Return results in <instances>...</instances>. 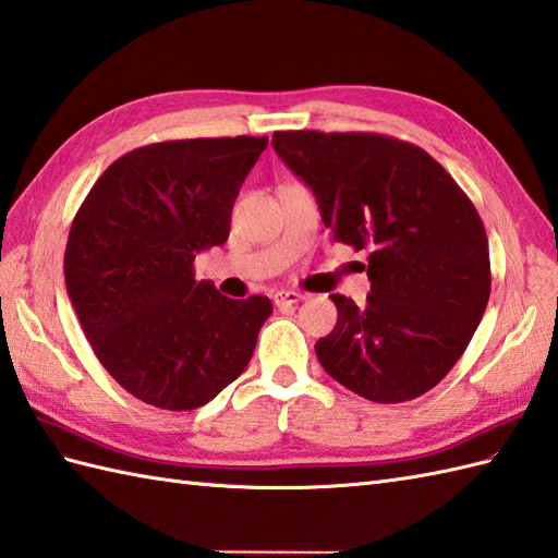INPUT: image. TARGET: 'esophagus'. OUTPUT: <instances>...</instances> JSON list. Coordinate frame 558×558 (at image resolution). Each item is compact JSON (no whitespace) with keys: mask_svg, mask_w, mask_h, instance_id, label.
<instances>
[{"mask_svg":"<svg viewBox=\"0 0 558 558\" xmlns=\"http://www.w3.org/2000/svg\"><path fill=\"white\" fill-rule=\"evenodd\" d=\"M301 301H305V295L299 291H277L275 293V305L277 307H291V305H299Z\"/></svg>","mask_w":558,"mask_h":558,"instance_id":"34e87169","label":"esophagus"}]
</instances>
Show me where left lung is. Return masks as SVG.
Here are the masks:
<instances>
[{
    "label": "left lung",
    "mask_w": 558,
    "mask_h": 558,
    "mask_svg": "<svg viewBox=\"0 0 558 558\" xmlns=\"http://www.w3.org/2000/svg\"><path fill=\"white\" fill-rule=\"evenodd\" d=\"M277 155L317 197L333 239L367 251V303L333 293L322 367L367 401L401 403L447 377L489 301L475 205L423 147L379 133L277 131Z\"/></svg>",
    "instance_id": "obj_1"
}]
</instances>
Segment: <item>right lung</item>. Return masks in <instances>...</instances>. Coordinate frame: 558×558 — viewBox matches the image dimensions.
<instances>
[{
    "label": "right lung",
    "mask_w": 558,
    "mask_h": 558,
    "mask_svg": "<svg viewBox=\"0 0 558 558\" xmlns=\"http://www.w3.org/2000/svg\"><path fill=\"white\" fill-rule=\"evenodd\" d=\"M267 138L153 143L95 181L69 231L64 279L97 361L165 411H193L251 363L265 295L195 281V255L229 239L231 209Z\"/></svg>",
    "instance_id": "obj_1"
}]
</instances>
